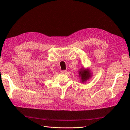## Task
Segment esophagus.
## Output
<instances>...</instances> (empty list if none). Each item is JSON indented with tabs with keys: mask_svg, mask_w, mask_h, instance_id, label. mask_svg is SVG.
Wrapping results in <instances>:
<instances>
[{
	"mask_svg": "<svg viewBox=\"0 0 130 130\" xmlns=\"http://www.w3.org/2000/svg\"><path fill=\"white\" fill-rule=\"evenodd\" d=\"M61 73L62 74H66V73H67V70H61Z\"/></svg>",
	"mask_w": 130,
	"mask_h": 130,
	"instance_id": "obj_1",
	"label": "esophagus"
}]
</instances>
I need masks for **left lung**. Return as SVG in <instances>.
I'll use <instances>...</instances> for the list:
<instances>
[{
	"label": "left lung",
	"instance_id": "left-lung-1",
	"mask_svg": "<svg viewBox=\"0 0 130 130\" xmlns=\"http://www.w3.org/2000/svg\"><path fill=\"white\" fill-rule=\"evenodd\" d=\"M78 74H79V76L81 77V79L82 82L86 81L91 76L89 70H85L84 69H80V71Z\"/></svg>",
	"mask_w": 130,
	"mask_h": 130
}]
</instances>
